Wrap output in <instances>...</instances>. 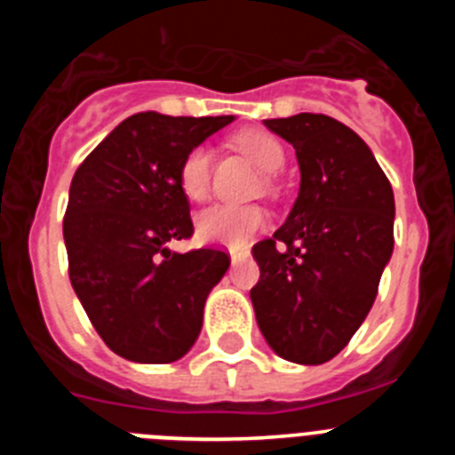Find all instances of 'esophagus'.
<instances>
[{
    "mask_svg": "<svg viewBox=\"0 0 455 455\" xmlns=\"http://www.w3.org/2000/svg\"><path fill=\"white\" fill-rule=\"evenodd\" d=\"M248 255H251V252H248V251H230V259H232V264L243 262V259H248Z\"/></svg>",
    "mask_w": 455,
    "mask_h": 455,
    "instance_id": "1",
    "label": "esophagus"
}]
</instances>
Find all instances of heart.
Masks as SVG:
<instances>
[{
	"mask_svg": "<svg viewBox=\"0 0 455 455\" xmlns=\"http://www.w3.org/2000/svg\"><path fill=\"white\" fill-rule=\"evenodd\" d=\"M235 146L246 152L262 171H280L284 164V148L273 134L264 130H243L235 136ZM214 156L207 146L193 148L180 166V187L188 200H204L212 188ZM268 216L259 204H212L196 219L198 236L207 243L241 248L252 235L264 230Z\"/></svg>",
	"mask_w": 455,
	"mask_h": 455,
	"instance_id": "heart-1",
	"label": "heart"
}]
</instances>
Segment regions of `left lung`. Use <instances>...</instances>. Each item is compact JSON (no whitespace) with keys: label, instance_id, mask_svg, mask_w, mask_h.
Instances as JSON below:
<instances>
[{"label":"left lung","instance_id":"8db88e82","mask_svg":"<svg viewBox=\"0 0 455 455\" xmlns=\"http://www.w3.org/2000/svg\"><path fill=\"white\" fill-rule=\"evenodd\" d=\"M289 140L300 191L271 239L252 246L257 325L289 363L323 364L367 319L394 248V193L371 150L339 120H264Z\"/></svg>","mask_w":455,"mask_h":455}]
</instances>
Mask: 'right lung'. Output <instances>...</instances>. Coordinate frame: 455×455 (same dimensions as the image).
<instances>
[{
    "mask_svg": "<svg viewBox=\"0 0 455 455\" xmlns=\"http://www.w3.org/2000/svg\"><path fill=\"white\" fill-rule=\"evenodd\" d=\"M232 120L134 114L72 178L63 219L72 289L104 344L124 360L175 363L198 339L204 300L230 255L216 248L180 255L168 241L193 235L180 187L184 156Z\"/></svg>",
    "mask_w": 455,
    "mask_h": 455,
    "instance_id": "add662e5",
    "label": "right lung"
}]
</instances>
